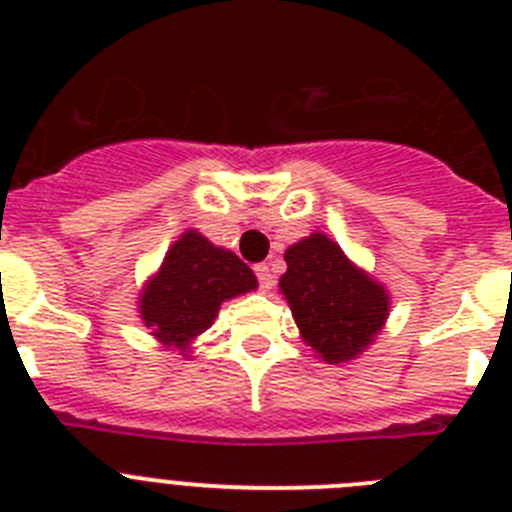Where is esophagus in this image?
Masks as SVG:
<instances>
[{"label":"esophagus","instance_id":"34e87169","mask_svg":"<svg viewBox=\"0 0 512 512\" xmlns=\"http://www.w3.org/2000/svg\"><path fill=\"white\" fill-rule=\"evenodd\" d=\"M256 277H259V284L264 292H269L271 287H274V274H271L269 264H259L256 266Z\"/></svg>","mask_w":512,"mask_h":512}]
</instances>
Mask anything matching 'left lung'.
Here are the masks:
<instances>
[{"label": "left lung", "instance_id": "8db88e82", "mask_svg": "<svg viewBox=\"0 0 512 512\" xmlns=\"http://www.w3.org/2000/svg\"><path fill=\"white\" fill-rule=\"evenodd\" d=\"M279 292L300 336L325 364H348L377 341L390 318V292L315 230L284 251Z\"/></svg>", "mask_w": 512, "mask_h": 512}]
</instances>
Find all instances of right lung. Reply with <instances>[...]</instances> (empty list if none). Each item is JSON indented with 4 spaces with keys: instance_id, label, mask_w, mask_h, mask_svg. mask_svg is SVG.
<instances>
[{
    "instance_id": "add662e5",
    "label": "right lung",
    "mask_w": 512,
    "mask_h": 512,
    "mask_svg": "<svg viewBox=\"0 0 512 512\" xmlns=\"http://www.w3.org/2000/svg\"><path fill=\"white\" fill-rule=\"evenodd\" d=\"M259 287L233 251L215 246L200 230H184L138 295V312L166 351L189 356L194 338L215 323L220 305Z\"/></svg>"
}]
</instances>
